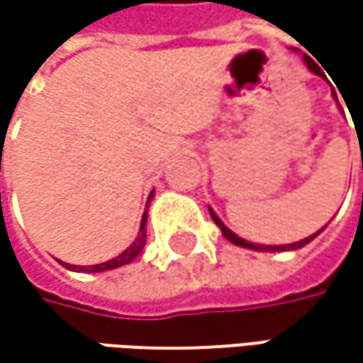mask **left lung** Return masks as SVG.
<instances>
[{
    "mask_svg": "<svg viewBox=\"0 0 363 363\" xmlns=\"http://www.w3.org/2000/svg\"><path fill=\"white\" fill-rule=\"evenodd\" d=\"M303 60H305V64H307V68L313 72V74H317V77H321L323 72H321V68L317 66V64L309 58V56H305L303 54ZM210 210V216H212V220L216 222V226L222 230V234H224V238H228L232 244H236V246H242V248H250V250H260V252H283V250H297V248H303V246H307V244L311 242L313 238H317L321 232H323V228L321 230H317L315 234H311V236H307V238H303V240H299V242H293V244H274V246H267V244H255V242H248V240H244V238H240L238 234H234V232L218 218V214L212 210V208H208Z\"/></svg>",
    "mask_w": 363,
    "mask_h": 363,
    "instance_id": "8db88e82",
    "label": "left lung"
}]
</instances>
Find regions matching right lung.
<instances>
[{
    "instance_id": "obj_1",
    "label": "right lung",
    "mask_w": 363,
    "mask_h": 363,
    "mask_svg": "<svg viewBox=\"0 0 363 363\" xmlns=\"http://www.w3.org/2000/svg\"><path fill=\"white\" fill-rule=\"evenodd\" d=\"M151 198H153V191L149 194V200L147 203L151 202ZM147 206H145V212H143V218H141V228H139V234H137V238L133 240V244L129 248H125L123 252H121L119 257L111 258V260H106V262H101V264H92V267H77V264H68V262H62L64 267L68 269V271H74V272H103V271H113V269H119L123 264H129L133 262L135 258L141 255V250H143V246H145L147 240Z\"/></svg>"
}]
</instances>
